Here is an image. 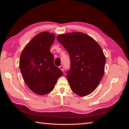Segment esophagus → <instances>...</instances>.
Here are the masks:
<instances>
[{
	"instance_id": "obj_1",
	"label": "esophagus",
	"mask_w": 129,
	"mask_h": 129,
	"mask_svg": "<svg viewBox=\"0 0 129 129\" xmlns=\"http://www.w3.org/2000/svg\"><path fill=\"white\" fill-rule=\"evenodd\" d=\"M59 69L60 70H61V71L63 72L64 71V67H63V66H62V65H61V66L59 67Z\"/></svg>"
}]
</instances>
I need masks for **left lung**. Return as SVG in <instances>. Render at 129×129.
<instances>
[{
  "instance_id": "obj_1",
  "label": "left lung",
  "mask_w": 129,
  "mask_h": 129,
  "mask_svg": "<svg viewBox=\"0 0 129 129\" xmlns=\"http://www.w3.org/2000/svg\"><path fill=\"white\" fill-rule=\"evenodd\" d=\"M57 39L71 58V70L67 77L71 90L80 96L92 93L105 72L106 57L101 47L93 38L82 32L59 35Z\"/></svg>"
}]
</instances>
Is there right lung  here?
I'll return each mask as SVG.
<instances>
[{
    "instance_id": "1",
    "label": "right lung",
    "mask_w": 129,
    "mask_h": 129,
    "mask_svg": "<svg viewBox=\"0 0 129 129\" xmlns=\"http://www.w3.org/2000/svg\"><path fill=\"white\" fill-rule=\"evenodd\" d=\"M55 35L44 31L37 34L24 48L19 60L21 75L27 86L36 94L45 95L53 90L62 72L54 65L50 51Z\"/></svg>"
}]
</instances>
